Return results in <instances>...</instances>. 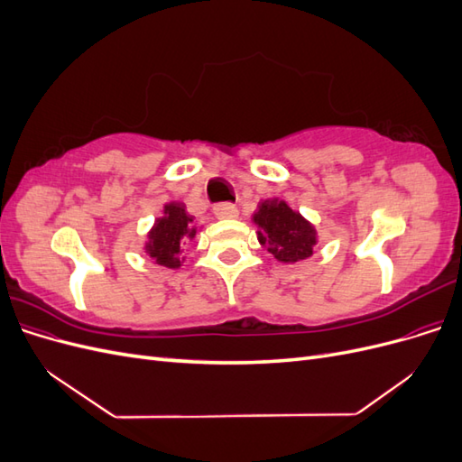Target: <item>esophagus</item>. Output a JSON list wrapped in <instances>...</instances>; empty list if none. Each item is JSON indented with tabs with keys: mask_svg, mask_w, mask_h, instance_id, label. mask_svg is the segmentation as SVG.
Instances as JSON below:
<instances>
[{
	"mask_svg": "<svg viewBox=\"0 0 462 462\" xmlns=\"http://www.w3.org/2000/svg\"><path fill=\"white\" fill-rule=\"evenodd\" d=\"M214 214L219 219H233L239 216V209H236V206L231 202H221V204L214 206Z\"/></svg>",
	"mask_w": 462,
	"mask_h": 462,
	"instance_id": "1",
	"label": "esophagus"
}]
</instances>
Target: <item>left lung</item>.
<instances>
[{
    "mask_svg": "<svg viewBox=\"0 0 462 462\" xmlns=\"http://www.w3.org/2000/svg\"><path fill=\"white\" fill-rule=\"evenodd\" d=\"M254 223L260 227L258 239L268 246L279 262H299L312 256V246L316 245V231L299 212L283 200L262 202L254 214Z\"/></svg>",
    "mask_w": 462,
    "mask_h": 462,
    "instance_id": "left-lung-1",
    "label": "left lung"
}]
</instances>
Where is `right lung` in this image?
<instances>
[{
	"label": "right lung",
	"instance_id": "obj_1",
	"mask_svg": "<svg viewBox=\"0 0 462 462\" xmlns=\"http://www.w3.org/2000/svg\"><path fill=\"white\" fill-rule=\"evenodd\" d=\"M194 235H197V227L192 226V216L187 214L185 204L171 202L165 206L163 217H160L150 231L146 253L165 268H179L180 260L177 256L180 246L192 241Z\"/></svg>",
	"mask_w": 462,
	"mask_h": 462
}]
</instances>
